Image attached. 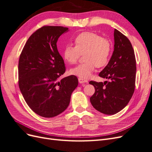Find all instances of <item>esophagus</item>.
<instances>
[{"instance_id": "1", "label": "esophagus", "mask_w": 152, "mask_h": 152, "mask_svg": "<svg viewBox=\"0 0 152 152\" xmlns=\"http://www.w3.org/2000/svg\"><path fill=\"white\" fill-rule=\"evenodd\" d=\"M79 83H80V84L87 83V82H88V81H87V80L82 79H81V78H79Z\"/></svg>"}]
</instances>
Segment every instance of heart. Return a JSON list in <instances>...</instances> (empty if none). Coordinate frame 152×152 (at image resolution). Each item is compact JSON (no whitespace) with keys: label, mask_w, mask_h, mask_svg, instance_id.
Instances as JSON below:
<instances>
[{"label":"heart","mask_w":152,"mask_h":152,"mask_svg":"<svg viewBox=\"0 0 152 152\" xmlns=\"http://www.w3.org/2000/svg\"><path fill=\"white\" fill-rule=\"evenodd\" d=\"M75 46L66 45L63 56L69 64H75L80 55L84 54L85 63L70 69L71 75L87 79L91 76L96 66L103 67L108 63L112 53V44L107 39L93 32L86 31L75 38Z\"/></svg>","instance_id":"b5f03b06"}]
</instances>
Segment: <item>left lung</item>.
Returning <instances> with one entry per match:
<instances>
[{
	"instance_id": "left-lung-1",
	"label": "left lung",
	"mask_w": 152,
	"mask_h": 152,
	"mask_svg": "<svg viewBox=\"0 0 152 152\" xmlns=\"http://www.w3.org/2000/svg\"><path fill=\"white\" fill-rule=\"evenodd\" d=\"M114 42L112 56L99 73L109 81L89 82L95 88L90 102L96 110L106 115L115 114L125 108L135 89L136 66L132 44L117 29L114 30Z\"/></svg>"
}]
</instances>
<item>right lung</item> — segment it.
Listing matches in <instances>:
<instances>
[{"label":"right lung","instance_id":"add662e5","mask_svg":"<svg viewBox=\"0 0 152 152\" xmlns=\"http://www.w3.org/2000/svg\"><path fill=\"white\" fill-rule=\"evenodd\" d=\"M66 27L44 26L32 34L25 45L18 63V84L26 103L39 115L52 118L67 108L78 79L65 72L57 41Z\"/></svg>","mask_w":152,"mask_h":152}]
</instances>
